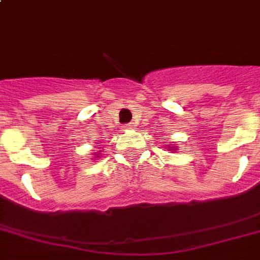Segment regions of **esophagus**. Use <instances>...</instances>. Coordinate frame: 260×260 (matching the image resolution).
<instances>
[{"instance_id": "esophagus-1", "label": "esophagus", "mask_w": 260, "mask_h": 260, "mask_svg": "<svg viewBox=\"0 0 260 260\" xmlns=\"http://www.w3.org/2000/svg\"><path fill=\"white\" fill-rule=\"evenodd\" d=\"M124 129L134 131V129H136V125H135V124H126V125H124Z\"/></svg>"}]
</instances>
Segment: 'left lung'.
Masks as SVG:
<instances>
[{"label":"left lung","instance_id":"obj_1","mask_svg":"<svg viewBox=\"0 0 260 260\" xmlns=\"http://www.w3.org/2000/svg\"><path fill=\"white\" fill-rule=\"evenodd\" d=\"M166 148H167V151H174V152H175V151L178 150V147L177 146H173V144H167Z\"/></svg>","mask_w":260,"mask_h":260}]
</instances>
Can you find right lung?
I'll return each instance as SVG.
<instances>
[{
  "label": "right lung",
  "mask_w": 260,
  "mask_h": 260,
  "mask_svg": "<svg viewBox=\"0 0 260 260\" xmlns=\"http://www.w3.org/2000/svg\"><path fill=\"white\" fill-rule=\"evenodd\" d=\"M100 154H101V151H98V152H95V158H100Z\"/></svg>",
  "instance_id": "1"
}]
</instances>
